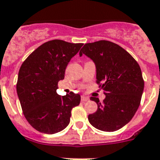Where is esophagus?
<instances>
[{
	"instance_id": "1",
	"label": "esophagus",
	"mask_w": 160,
	"mask_h": 160,
	"mask_svg": "<svg viewBox=\"0 0 160 160\" xmlns=\"http://www.w3.org/2000/svg\"><path fill=\"white\" fill-rule=\"evenodd\" d=\"M88 99H89V98H88V97H87V96H82L81 97L82 102H87V101H88Z\"/></svg>"
}]
</instances>
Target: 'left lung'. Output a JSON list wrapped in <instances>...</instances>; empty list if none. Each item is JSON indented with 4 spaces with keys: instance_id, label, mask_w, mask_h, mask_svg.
I'll return each mask as SVG.
<instances>
[{
    "instance_id": "obj_1",
    "label": "left lung",
    "mask_w": 160,
    "mask_h": 160,
    "mask_svg": "<svg viewBox=\"0 0 160 160\" xmlns=\"http://www.w3.org/2000/svg\"><path fill=\"white\" fill-rule=\"evenodd\" d=\"M85 54L96 66V82L105 98L90 99L98 110L88 116L93 127L104 132H115L132 120L141 103L144 81L135 59L118 44L108 40L85 44L79 55Z\"/></svg>"
}]
</instances>
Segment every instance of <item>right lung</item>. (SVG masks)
Listing matches in <instances>:
<instances>
[{
	"label": "right lung",
	"instance_id": "right-lung-1",
	"mask_svg": "<svg viewBox=\"0 0 160 160\" xmlns=\"http://www.w3.org/2000/svg\"><path fill=\"white\" fill-rule=\"evenodd\" d=\"M82 44L53 39L39 46L22 62L17 93L25 118L35 130L54 134L69 124L72 110L80 104L81 97L72 92L61 96L56 89L58 82L64 79L67 64Z\"/></svg>",
	"mask_w": 160,
	"mask_h": 160
}]
</instances>
